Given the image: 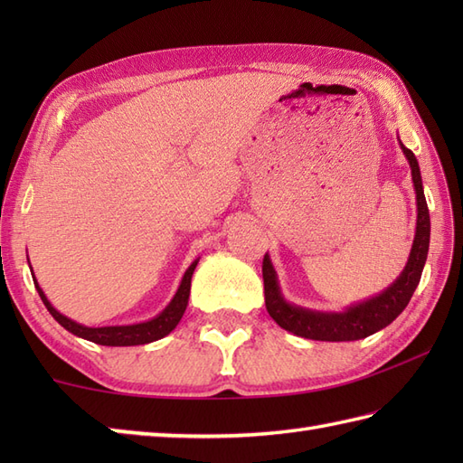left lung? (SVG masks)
I'll return each mask as SVG.
<instances>
[{
	"label": "left lung",
	"instance_id": "obj_1",
	"mask_svg": "<svg viewBox=\"0 0 463 463\" xmlns=\"http://www.w3.org/2000/svg\"><path fill=\"white\" fill-rule=\"evenodd\" d=\"M400 149L404 151L411 169V181H414L418 204L416 237L414 242H411V250L404 270L400 272V277L392 282L386 290H382L376 297L352 304V307H346L342 312H322L297 307V304H290L282 297L277 270H274L272 260L267 252L262 260L264 302H267L270 318L277 322L280 328L308 340L350 342L366 338L370 334L386 328L388 324L394 322L402 314V310L408 307L411 294L418 288L421 270H424V264L428 259L430 211L424 196V186H421V175L416 155L402 141Z\"/></svg>",
	"mask_w": 463,
	"mask_h": 463
}]
</instances>
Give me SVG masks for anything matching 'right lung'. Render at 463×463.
Returning <instances> with one entry per match:
<instances>
[{
  "label": "right lung",
  "instance_id": "add662e5",
  "mask_svg": "<svg viewBox=\"0 0 463 463\" xmlns=\"http://www.w3.org/2000/svg\"><path fill=\"white\" fill-rule=\"evenodd\" d=\"M196 264H199V259H196L191 267L186 269L173 300L166 304L163 312L156 314V317L151 320H145L139 324H125V326H97V328L83 326V324L67 318L61 312L55 310L53 304L47 300L42 287L37 284V280H33V284L39 292V297H42V300L45 304V308L49 310V314H52V317L59 324H61L65 330L75 334V336L95 342V344H101V346H139V344H149V342L165 338L166 334L173 332L176 328V324L181 322L183 314L186 310V304H189L191 279H193ZM32 277H35L33 270H32Z\"/></svg>",
  "mask_w": 463,
  "mask_h": 463
}]
</instances>
